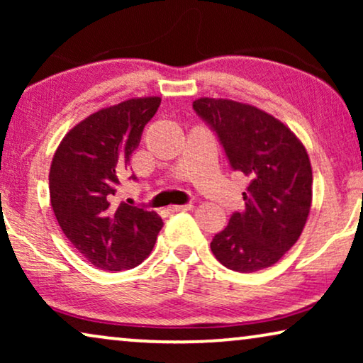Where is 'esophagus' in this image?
Returning a JSON list of instances; mask_svg holds the SVG:
<instances>
[{"label":"esophagus","instance_id":"esophagus-1","mask_svg":"<svg viewBox=\"0 0 363 363\" xmlns=\"http://www.w3.org/2000/svg\"><path fill=\"white\" fill-rule=\"evenodd\" d=\"M193 208L191 203H186V205H175V206H168L167 211L168 213H182V211H190Z\"/></svg>","mask_w":363,"mask_h":363}]
</instances>
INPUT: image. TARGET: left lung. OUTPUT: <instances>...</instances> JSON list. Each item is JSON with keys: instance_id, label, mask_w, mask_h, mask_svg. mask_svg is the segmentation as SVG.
<instances>
[{"instance_id": "obj_1", "label": "left lung", "mask_w": 363, "mask_h": 363, "mask_svg": "<svg viewBox=\"0 0 363 363\" xmlns=\"http://www.w3.org/2000/svg\"><path fill=\"white\" fill-rule=\"evenodd\" d=\"M193 111L215 132L230 167L246 177V208L216 233L211 251L228 269L271 267L296 245L309 216L312 168L302 143L259 108L223 99H198Z\"/></svg>"}]
</instances>
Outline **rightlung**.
Instances as JSON below:
<instances>
[{
	"label": "right lung",
	"mask_w": 363,
	"mask_h": 363,
	"mask_svg": "<svg viewBox=\"0 0 363 363\" xmlns=\"http://www.w3.org/2000/svg\"><path fill=\"white\" fill-rule=\"evenodd\" d=\"M160 97L130 99L77 123L54 153L51 206L72 246L99 269L123 271L150 255L163 221L116 193ZM128 180H137L132 175Z\"/></svg>",
	"instance_id": "add662e5"
}]
</instances>
